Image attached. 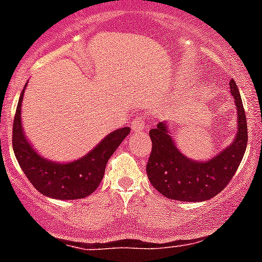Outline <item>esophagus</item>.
Masks as SVG:
<instances>
[{"label":"esophagus","mask_w":262,"mask_h":262,"mask_svg":"<svg viewBox=\"0 0 262 262\" xmlns=\"http://www.w3.org/2000/svg\"><path fill=\"white\" fill-rule=\"evenodd\" d=\"M144 124H146V121H144L143 118H134L133 120H132V130L134 132V133H137V132H141L144 129Z\"/></svg>","instance_id":"obj_1"}]
</instances>
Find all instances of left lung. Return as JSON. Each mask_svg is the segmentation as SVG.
I'll use <instances>...</instances> for the list:
<instances>
[{
	"label": "left lung",
	"instance_id": "obj_1",
	"mask_svg": "<svg viewBox=\"0 0 262 262\" xmlns=\"http://www.w3.org/2000/svg\"><path fill=\"white\" fill-rule=\"evenodd\" d=\"M237 109V134L231 146L203 162L182 155L172 141L166 123L149 130L152 150L147 175L157 191L180 202H204L215 196L233 179L247 146V123L236 82L229 81Z\"/></svg>",
	"mask_w": 262,
	"mask_h": 262
}]
</instances>
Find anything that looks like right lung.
I'll return each mask as SVG.
<instances>
[{"instance_id": "right-lung-1", "label": "right lung", "mask_w": 262, "mask_h": 262, "mask_svg": "<svg viewBox=\"0 0 262 262\" xmlns=\"http://www.w3.org/2000/svg\"><path fill=\"white\" fill-rule=\"evenodd\" d=\"M25 87L18 99L12 129V148L21 170L33 186L48 198L73 200L89 196L100 185L107 161L130 133V128L125 126L107 134L94 149L78 160L68 163L53 162L41 157L24 134L21 102Z\"/></svg>"}]
</instances>
